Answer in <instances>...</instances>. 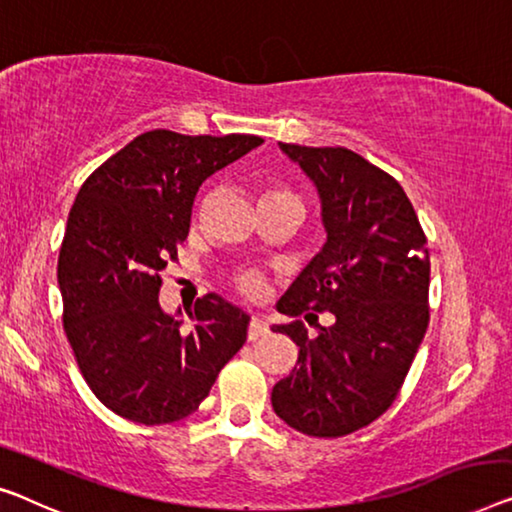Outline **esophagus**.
Instances as JSON below:
<instances>
[{
	"label": "esophagus",
	"instance_id": "1",
	"mask_svg": "<svg viewBox=\"0 0 512 512\" xmlns=\"http://www.w3.org/2000/svg\"><path fill=\"white\" fill-rule=\"evenodd\" d=\"M269 324L264 322L262 317H253L250 319V326H248V340H259V338H266L269 335Z\"/></svg>",
	"mask_w": 512,
	"mask_h": 512
}]
</instances>
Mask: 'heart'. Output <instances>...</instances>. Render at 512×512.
I'll use <instances>...</instances> for the list:
<instances>
[{"label":"heart","instance_id":"1","mask_svg":"<svg viewBox=\"0 0 512 512\" xmlns=\"http://www.w3.org/2000/svg\"><path fill=\"white\" fill-rule=\"evenodd\" d=\"M269 193H280V190H269ZM236 289L255 299V296H262L266 292V280L257 271H243L241 276H236Z\"/></svg>","mask_w":512,"mask_h":512}]
</instances>
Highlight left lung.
Returning a JSON list of instances; mask_svg holds the SVG:
<instances>
[{
    "instance_id": "left-lung-1",
    "label": "left lung",
    "mask_w": 512,
    "mask_h": 512,
    "mask_svg": "<svg viewBox=\"0 0 512 512\" xmlns=\"http://www.w3.org/2000/svg\"><path fill=\"white\" fill-rule=\"evenodd\" d=\"M322 202L326 243L299 273L276 324L299 361L273 386V411L308 437H345L384 414L400 393L430 322V253L407 193L391 174L345 147L282 144ZM334 322L308 339L303 316Z\"/></svg>"
}]
</instances>
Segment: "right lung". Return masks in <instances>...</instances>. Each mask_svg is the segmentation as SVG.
Returning <instances> with one entry per match:
<instances>
[{"label":"right lung","mask_w":512,"mask_h":512,"mask_svg":"<svg viewBox=\"0 0 512 512\" xmlns=\"http://www.w3.org/2000/svg\"><path fill=\"white\" fill-rule=\"evenodd\" d=\"M257 135H137L82 183L68 213L57 280L75 361L105 407L163 425L200 407L246 342L250 317L218 294L181 310L158 303L160 271L177 259L197 190L246 156Z\"/></svg>","instance_id":"1"}]
</instances>
